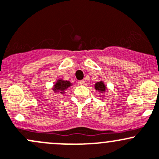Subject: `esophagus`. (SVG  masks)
Returning a JSON list of instances; mask_svg holds the SVG:
<instances>
[{"label": "esophagus", "instance_id": "obj_1", "mask_svg": "<svg viewBox=\"0 0 159 159\" xmlns=\"http://www.w3.org/2000/svg\"><path fill=\"white\" fill-rule=\"evenodd\" d=\"M78 84L80 85V86H83V85L85 84V81L84 80H80V81L78 82Z\"/></svg>", "mask_w": 159, "mask_h": 159}]
</instances>
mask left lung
Here are the masks:
<instances>
[{
  "label": "left lung",
  "instance_id": "8db88e82",
  "mask_svg": "<svg viewBox=\"0 0 159 159\" xmlns=\"http://www.w3.org/2000/svg\"><path fill=\"white\" fill-rule=\"evenodd\" d=\"M95 89H96V90L103 93V92L106 91V86H105L103 82L100 81V82H98V83H96V84H95Z\"/></svg>",
  "mask_w": 159,
  "mask_h": 159
}]
</instances>
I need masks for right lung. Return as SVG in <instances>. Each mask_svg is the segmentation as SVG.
I'll return each mask as SVG.
<instances>
[{"mask_svg": "<svg viewBox=\"0 0 159 159\" xmlns=\"http://www.w3.org/2000/svg\"><path fill=\"white\" fill-rule=\"evenodd\" d=\"M72 85V83H70V81H66V80H58L57 82L54 85V88H53V91L55 93H63L64 91L66 90L67 88L70 87Z\"/></svg>", "mask_w": 159, "mask_h": 159, "instance_id": "right-lung-1", "label": "right lung"}]
</instances>
